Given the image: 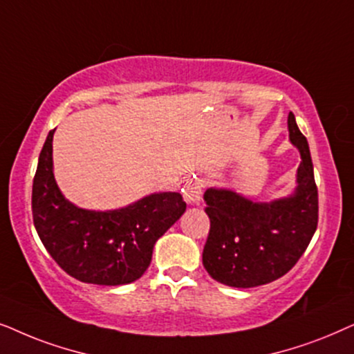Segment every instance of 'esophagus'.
<instances>
[{
    "instance_id": "34e87169",
    "label": "esophagus",
    "mask_w": 354,
    "mask_h": 354,
    "mask_svg": "<svg viewBox=\"0 0 354 354\" xmlns=\"http://www.w3.org/2000/svg\"><path fill=\"white\" fill-rule=\"evenodd\" d=\"M183 192H185V201L187 202V204L197 205L202 199V181L197 180V178H194V180H189L186 183Z\"/></svg>"
}]
</instances>
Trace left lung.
Returning a JSON list of instances; mask_svg holds the SVG:
<instances>
[{"label":"left lung","mask_w":354,"mask_h":354,"mask_svg":"<svg viewBox=\"0 0 354 354\" xmlns=\"http://www.w3.org/2000/svg\"><path fill=\"white\" fill-rule=\"evenodd\" d=\"M288 134L299 150L293 192L270 202L226 187L204 192L210 233L202 263L212 279L233 288H254L283 277L313 239L319 218L317 186L308 140L290 111Z\"/></svg>","instance_id":"1"}]
</instances>
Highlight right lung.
<instances>
[{
    "label": "right lung",
    "mask_w": 354,
    "mask_h": 354,
    "mask_svg": "<svg viewBox=\"0 0 354 354\" xmlns=\"http://www.w3.org/2000/svg\"><path fill=\"white\" fill-rule=\"evenodd\" d=\"M53 134L41 149L32 186V215L46 251L66 273L92 285L133 283L153 246L185 214L180 192H153L113 210H88L63 196L53 173Z\"/></svg>",
    "instance_id": "right-lung-1"
}]
</instances>
